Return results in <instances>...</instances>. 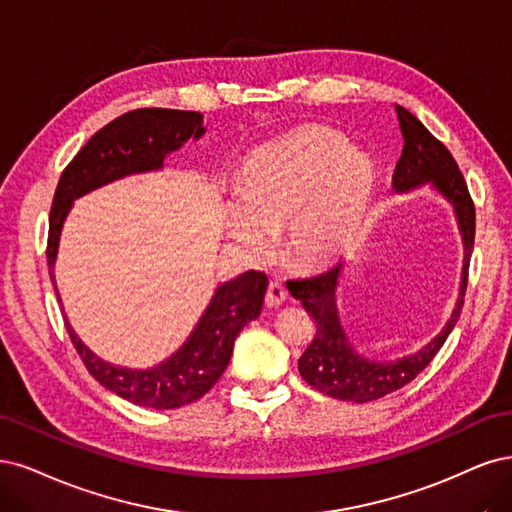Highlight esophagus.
I'll use <instances>...</instances> for the list:
<instances>
[{"instance_id":"obj_1","label":"esophagus","mask_w":512,"mask_h":512,"mask_svg":"<svg viewBox=\"0 0 512 512\" xmlns=\"http://www.w3.org/2000/svg\"><path fill=\"white\" fill-rule=\"evenodd\" d=\"M287 300V289L283 287L280 280H270V285L266 289V306L268 308H276Z\"/></svg>"}]
</instances>
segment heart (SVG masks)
Instances as JSON below:
<instances>
[{
	"label": "heart",
	"instance_id": "b5f03b06",
	"mask_svg": "<svg viewBox=\"0 0 512 512\" xmlns=\"http://www.w3.org/2000/svg\"><path fill=\"white\" fill-rule=\"evenodd\" d=\"M374 166L334 131L302 127L263 144L246 161L242 206L229 210V234L251 253L270 234L289 232L302 263H325L351 244L374 195Z\"/></svg>",
	"mask_w": 512,
	"mask_h": 512
}]
</instances>
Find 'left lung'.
<instances>
[{
  "label": "left lung",
  "instance_id": "obj_1",
  "mask_svg": "<svg viewBox=\"0 0 512 512\" xmlns=\"http://www.w3.org/2000/svg\"><path fill=\"white\" fill-rule=\"evenodd\" d=\"M400 129L404 136L402 155L393 172V189L410 191L419 185L430 183L444 200L455 210L459 223L461 240H464V274H461V293L451 319L444 325L442 332L427 342V346L415 355L402 357L398 361H370L353 351L338 319L336 308V289L340 285V276L344 263L325 270L323 274L287 280V289L295 300H300L306 312L315 319V336H312L306 351L298 361V370L304 381L317 391L329 395V398L364 404L383 398L408 385L427 364L436 357L444 340L449 338L455 327L461 306H464V293L468 285L470 255L474 246L476 232V212L470 197L464 174L459 172L457 161L438 138H434L427 127L408 112L406 108L395 104Z\"/></svg>",
  "mask_w": 512,
  "mask_h": 512
}]
</instances>
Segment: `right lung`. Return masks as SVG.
Wrapping results in <instances>:
<instances>
[{"instance_id": "obj_1", "label": "right lung", "mask_w": 512, "mask_h": 512, "mask_svg": "<svg viewBox=\"0 0 512 512\" xmlns=\"http://www.w3.org/2000/svg\"><path fill=\"white\" fill-rule=\"evenodd\" d=\"M202 119L200 112L191 110L138 108L110 121L80 148L59 178L48 221L46 261L53 283L61 227L76 197L129 174L159 170L168 153L189 138H202ZM266 287L268 276L259 270H249L221 285L187 342L172 357L148 370L112 366L80 342L68 319L65 329L97 383L131 404L157 410L180 408L200 400L219 381L240 329L259 317ZM57 300L61 302L59 293Z\"/></svg>"}]
</instances>
